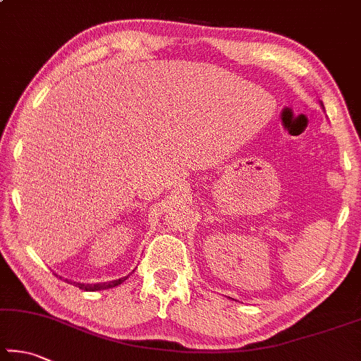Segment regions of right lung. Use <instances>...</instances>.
Masks as SVG:
<instances>
[{"instance_id": "obj_1", "label": "right lung", "mask_w": 361, "mask_h": 361, "mask_svg": "<svg viewBox=\"0 0 361 361\" xmlns=\"http://www.w3.org/2000/svg\"><path fill=\"white\" fill-rule=\"evenodd\" d=\"M128 276L124 278H120V279H115V281H109V283H102V284H80V283H72V281H68V283L74 284L75 287H78V289L82 290H87V292H94V290H106V289H112V287L121 284L124 279H126Z\"/></svg>"}]
</instances>
